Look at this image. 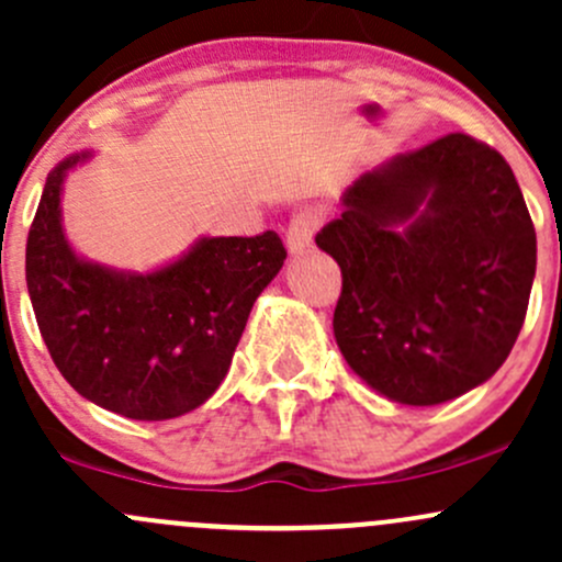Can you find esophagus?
Returning <instances> with one entry per match:
<instances>
[{"mask_svg": "<svg viewBox=\"0 0 562 562\" xmlns=\"http://www.w3.org/2000/svg\"><path fill=\"white\" fill-rule=\"evenodd\" d=\"M318 227V216L311 214V211H303V214L294 216L286 227V249L289 255H303L307 246L313 244V233Z\"/></svg>", "mask_w": 562, "mask_h": 562, "instance_id": "34e87169", "label": "esophagus"}]
</instances>
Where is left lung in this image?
I'll use <instances>...</instances> for the list:
<instances>
[{
  "label": "left lung",
  "instance_id": "obj_1",
  "mask_svg": "<svg viewBox=\"0 0 562 562\" xmlns=\"http://www.w3.org/2000/svg\"><path fill=\"white\" fill-rule=\"evenodd\" d=\"M316 246L342 273L337 348L385 400H456L496 375L520 335L536 231L509 162L472 136L361 173Z\"/></svg>",
  "mask_w": 562,
  "mask_h": 562
}]
</instances>
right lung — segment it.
Returning <instances> with one entry per match:
<instances>
[{
    "label": "right lung",
    "instance_id": "right-lung-1",
    "mask_svg": "<svg viewBox=\"0 0 562 562\" xmlns=\"http://www.w3.org/2000/svg\"><path fill=\"white\" fill-rule=\"evenodd\" d=\"M90 158L82 149L47 173L29 231L26 286L42 340L88 402L131 420L179 418L220 389L286 249L273 231L203 235L147 273L93 262L66 238L61 209L66 177Z\"/></svg>",
    "mask_w": 562,
    "mask_h": 562
}]
</instances>
